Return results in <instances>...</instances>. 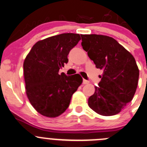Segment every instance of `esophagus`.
<instances>
[{
	"mask_svg": "<svg viewBox=\"0 0 147 147\" xmlns=\"http://www.w3.org/2000/svg\"><path fill=\"white\" fill-rule=\"evenodd\" d=\"M83 84H84V85L88 84V83H89V80H87L83 79Z\"/></svg>",
	"mask_w": 147,
	"mask_h": 147,
	"instance_id": "34e87169",
	"label": "esophagus"
}]
</instances>
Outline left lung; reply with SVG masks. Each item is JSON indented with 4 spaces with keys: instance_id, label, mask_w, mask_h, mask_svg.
Wrapping results in <instances>:
<instances>
[{
    "instance_id": "8db88e82",
    "label": "left lung",
    "mask_w": 147,
    "mask_h": 147,
    "mask_svg": "<svg viewBox=\"0 0 147 147\" xmlns=\"http://www.w3.org/2000/svg\"><path fill=\"white\" fill-rule=\"evenodd\" d=\"M80 36L83 50L96 67L103 70L99 86L88 99V106L102 116L117 114L136 92L140 72L135 58L109 36Z\"/></svg>"
}]
</instances>
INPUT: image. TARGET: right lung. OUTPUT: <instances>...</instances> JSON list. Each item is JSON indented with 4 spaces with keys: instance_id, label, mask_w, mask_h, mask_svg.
Wrapping results in <instances>:
<instances>
[{
    "instance_id": "1",
    "label": "right lung",
    "mask_w": 147,
    "mask_h": 147,
    "mask_svg": "<svg viewBox=\"0 0 147 147\" xmlns=\"http://www.w3.org/2000/svg\"><path fill=\"white\" fill-rule=\"evenodd\" d=\"M80 40L79 34H61L38 41L24 61L26 93L39 113L57 117L69 107L72 94L83 82L79 74H59L68 55Z\"/></svg>"
}]
</instances>
